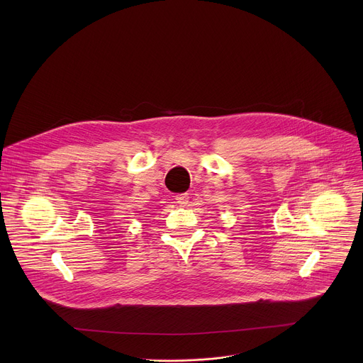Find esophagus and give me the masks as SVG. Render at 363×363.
<instances>
[{"instance_id":"obj_1","label":"esophagus","mask_w":363,"mask_h":363,"mask_svg":"<svg viewBox=\"0 0 363 363\" xmlns=\"http://www.w3.org/2000/svg\"><path fill=\"white\" fill-rule=\"evenodd\" d=\"M175 199H177V202H178L181 206H186L189 196H188L186 194H181V195H177Z\"/></svg>"}]
</instances>
